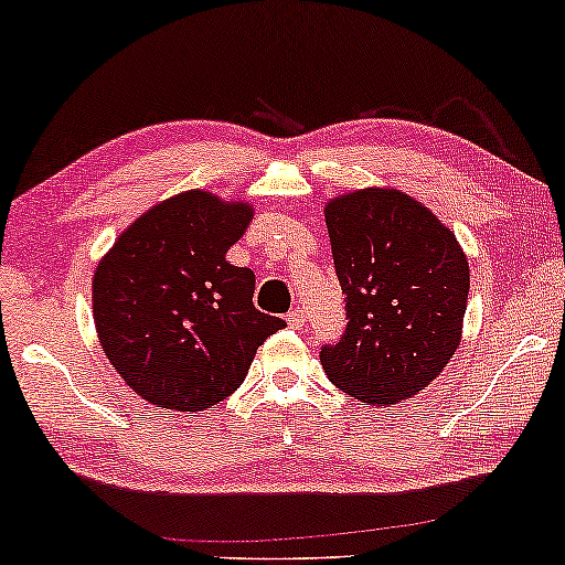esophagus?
Instances as JSON below:
<instances>
[{
  "instance_id": "esophagus-1",
  "label": "esophagus",
  "mask_w": 565,
  "mask_h": 565,
  "mask_svg": "<svg viewBox=\"0 0 565 565\" xmlns=\"http://www.w3.org/2000/svg\"><path fill=\"white\" fill-rule=\"evenodd\" d=\"M288 324L294 327V330H301L303 327V322H306V315H303V309H294V311H288Z\"/></svg>"
}]
</instances>
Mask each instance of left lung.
<instances>
[{
    "mask_svg": "<svg viewBox=\"0 0 565 565\" xmlns=\"http://www.w3.org/2000/svg\"><path fill=\"white\" fill-rule=\"evenodd\" d=\"M348 324L319 351L332 385L364 403L414 398L443 372L469 298V262L427 206L364 188L324 206Z\"/></svg>",
    "mask_w": 565,
    "mask_h": 565,
    "instance_id": "8db88e82",
    "label": "left lung"
}]
</instances>
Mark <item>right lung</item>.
Listing matches in <instances>:
<instances>
[{"label":"right lung","mask_w":565,"mask_h":565,"mask_svg":"<svg viewBox=\"0 0 565 565\" xmlns=\"http://www.w3.org/2000/svg\"><path fill=\"white\" fill-rule=\"evenodd\" d=\"M254 209L209 191L151 206L94 271V322L109 364L151 406L204 411L246 380L280 317L254 306V271L225 262Z\"/></svg>","instance_id":"1"}]
</instances>
